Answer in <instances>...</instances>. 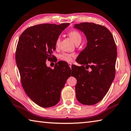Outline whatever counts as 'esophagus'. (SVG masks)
<instances>
[{"label": "esophagus", "instance_id": "1", "mask_svg": "<svg viewBox=\"0 0 131 131\" xmlns=\"http://www.w3.org/2000/svg\"><path fill=\"white\" fill-rule=\"evenodd\" d=\"M68 65H69V66L70 67V68H71V66H72V63H68Z\"/></svg>", "mask_w": 131, "mask_h": 131}]
</instances>
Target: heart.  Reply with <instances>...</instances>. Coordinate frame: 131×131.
<instances>
[{
  "label": "heart",
  "mask_w": 131,
  "mask_h": 131,
  "mask_svg": "<svg viewBox=\"0 0 131 131\" xmlns=\"http://www.w3.org/2000/svg\"><path fill=\"white\" fill-rule=\"evenodd\" d=\"M68 36L72 39L75 43H77L78 41H81L82 40V36L79 31L77 30H71L68 33ZM60 42V37L59 36L56 40L55 45L56 47H58ZM75 55L72 53H62L59 55V59L62 61L68 62V63H71L73 60L75 58Z\"/></svg>",
  "instance_id": "b5f03b06"
}]
</instances>
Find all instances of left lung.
Here are the masks:
<instances>
[{"instance_id":"left-lung-1","label":"left lung","mask_w":131,"mask_h":131,"mask_svg":"<svg viewBox=\"0 0 131 131\" xmlns=\"http://www.w3.org/2000/svg\"><path fill=\"white\" fill-rule=\"evenodd\" d=\"M74 27L83 31L88 41L77 57L82 66H75L72 74L77 80V99L93 105L103 99L115 77L116 45L111 32L102 25L83 22Z\"/></svg>"}]
</instances>
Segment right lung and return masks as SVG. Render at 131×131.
<instances>
[{
  "label": "right lung",
  "instance_id": "add662e5",
  "mask_svg": "<svg viewBox=\"0 0 131 131\" xmlns=\"http://www.w3.org/2000/svg\"><path fill=\"white\" fill-rule=\"evenodd\" d=\"M69 25H35L25 30L18 40L15 60L22 87L27 96L42 107L59 102L61 90L71 76L69 66L62 61L57 62L54 69L46 64L54 57L57 38Z\"/></svg>",
  "mask_w": 131,
  "mask_h": 131
}]
</instances>
